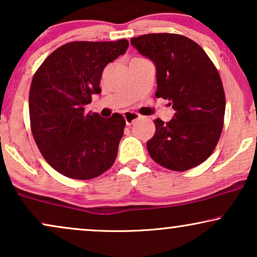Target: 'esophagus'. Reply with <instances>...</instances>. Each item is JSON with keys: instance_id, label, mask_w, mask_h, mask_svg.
<instances>
[{"instance_id": "obj_1", "label": "esophagus", "mask_w": 257, "mask_h": 257, "mask_svg": "<svg viewBox=\"0 0 257 257\" xmlns=\"http://www.w3.org/2000/svg\"><path fill=\"white\" fill-rule=\"evenodd\" d=\"M123 116H124L126 125H132L133 123L136 121V119L140 118L139 113L138 112H133V111H125L124 113H123Z\"/></svg>"}]
</instances>
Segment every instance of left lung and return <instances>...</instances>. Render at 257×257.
I'll use <instances>...</instances> for the list:
<instances>
[{
    "label": "left lung",
    "mask_w": 257,
    "mask_h": 257,
    "mask_svg": "<svg viewBox=\"0 0 257 257\" xmlns=\"http://www.w3.org/2000/svg\"><path fill=\"white\" fill-rule=\"evenodd\" d=\"M131 42L157 66L155 96L171 100L175 110L171 121L154 119L149 155L172 171L198 166L215 151L223 131L225 93L215 64L197 42L180 34H145Z\"/></svg>",
    "instance_id": "left-lung-1"
}]
</instances>
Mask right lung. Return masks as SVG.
Instances as JSON below:
<instances>
[{
	"label": "right lung",
	"instance_id": "right-lung-1",
	"mask_svg": "<svg viewBox=\"0 0 257 257\" xmlns=\"http://www.w3.org/2000/svg\"><path fill=\"white\" fill-rule=\"evenodd\" d=\"M129 42L72 41L52 52L34 73L29 90L31 131L48 165L71 179L89 180L115 162L124 132L122 115L85 113L100 92L103 70Z\"/></svg>",
	"mask_w": 257,
	"mask_h": 257
}]
</instances>
